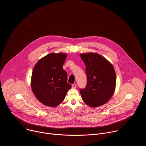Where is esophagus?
<instances>
[{
  "instance_id": "34e87169",
  "label": "esophagus",
  "mask_w": 146,
  "mask_h": 146,
  "mask_svg": "<svg viewBox=\"0 0 146 146\" xmlns=\"http://www.w3.org/2000/svg\"><path fill=\"white\" fill-rule=\"evenodd\" d=\"M72 86L73 88H76V84H73L72 85Z\"/></svg>"
}]
</instances>
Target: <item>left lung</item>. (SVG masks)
I'll return each mask as SVG.
<instances>
[{"instance_id": "1", "label": "left lung", "mask_w": 146, "mask_h": 146, "mask_svg": "<svg viewBox=\"0 0 146 146\" xmlns=\"http://www.w3.org/2000/svg\"><path fill=\"white\" fill-rule=\"evenodd\" d=\"M86 65L87 77L85 88L80 92L83 101L90 107L104 105L113 96L116 76L114 69L110 62L96 53L80 55Z\"/></svg>"}]
</instances>
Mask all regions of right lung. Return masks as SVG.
Wrapping results in <instances>:
<instances>
[{
	"instance_id": "obj_1",
	"label": "right lung",
	"mask_w": 146,
	"mask_h": 146,
	"mask_svg": "<svg viewBox=\"0 0 146 146\" xmlns=\"http://www.w3.org/2000/svg\"><path fill=\"white\" fill-rule=\"evenodd\" d=\"M66 54L51 53L40 59L34 66L31 87L37 99L43 105L55 107L63 101L72 86L63 69Z\"/></svg>"
}]
</instances>
